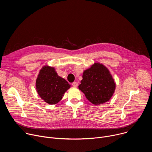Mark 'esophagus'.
<instances>
[{
  "instance_id": "1",
  "label": "esophagus",
  "mask_w": 152,
  "mask_h": 152,
  "mask_svg": "<svg viewBox=\"0 0 152 152\" xmlns=\"http://www.w3.org/2000/svg\"><path fill=\"white\" fill-rule=\"evenodd\" d=\"M72 85H73V86H74V87H77L78 85V83L77 82H74L72 83Z\"/></svg>"
}]
</instances>
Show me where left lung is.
<instances>
[{
  "label": "left lung",
  "instance_id": "1",
  "mask_svg": "<svg viewBox=\"0 0 152 152\" xmlns=\"http://www.w3.org/2000/svg\"><path fill=\"white\" fill-rule=\"evenodd\" d=\"M79 89L94 105L109 101L113 96L116 84L110 70L103 64L95 62L83 71Z\"/></svg>",
  "mask_w": 152,
  "mask_h": 152
}]
</instances>
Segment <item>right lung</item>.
I'll list each match as a JSON object with an SVG mask.
<instances>
[{
  "mask_svg": "<svg viewBox=\"0 0 152 152\" xmlns=\"http://www.w3.org/2000/svg\"><path fill=\"white\" fill-rule=\"evenodd\" d=\"M35 86L42 100L49 104H55L62 99L71 85L66 79L58 76L54 67L46 65L39 70Z\"/></svg>",
  "mask_w": 152,
  "mask_h": 152,
  "instance_id": "right-lung-1",
  "label": "right lung"
}]
</instances>
